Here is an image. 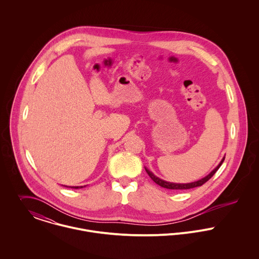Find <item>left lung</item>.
<instances>
[{
  "instance_id": "1",
  "label": "left lung",
  "mask_w": 259,
  "mask_h": 259,
  "mask_svg": "<svg viewBox=\"0 0 259 259\" xmlns=\"http://www.w3.org/2000/svg\"><path fill=\"white\" fill-rule=\"evenodd\" d=\"M224 159L225 158H223L222 160H221V162H220V164L210 173V174H208L206 177H204V178H202V179H200V180H198V181H196V182H192V183H187V184H178V183H171V182H167V181H164V180H162V179H160V178H158L157 176H155L151 171H149L147 168H145V170H146V172L148 173V175L150 176V178L155 182L156 184H158V185H160L161 187H163V188H167V189H174V190H182V189H191V188H195V187H198V186H201V185H203L204 183H206L207 181L216 173V171L219 169V167L221 166V164L223 163V161H224Z\"/></svg>"
}]
</instances>
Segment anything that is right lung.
Segmentation results:
<instances>
[{
	"mask_svg": "<svg viewBox=\"0 0 259 259\" xmlns=\"http://www.w3.org/2000/svg\"><path fill=\"white\" fill-rule=\"evenodd\" d=\"M71 188H75V189H78V188H79V186H73V187H71ZM81 188H82V186H81Z\"/></svg>",
	"mask_w": 259,
	"mask_h": 259,
	"instance_id": "obj_1",
	"label": "right lung"
}]
</instances>
